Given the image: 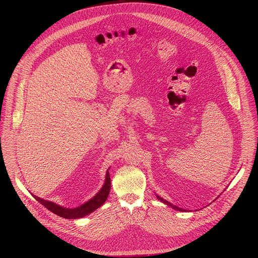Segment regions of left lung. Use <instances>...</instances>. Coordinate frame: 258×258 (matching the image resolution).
Returning a JSON list of instances; mask_svg holds the SVG:
<instances>
[{
	"label": "left lung",
	"mask_w": 258,
	"mask_h": 258,
	"mask_svg": "<svg viewBox=\"0 0 258 258\" xmlns=\"http://www.w3.org/2000/svg\"><path fill=\"white\" fill-rule=\"evenodd\" d=\"M156 197H157V199H159L161 202H163L164 204H166V205L170 206V207H171V208H173L174 210H178V211H187L186 209H183V208H179V207H177V206H175V205H172L170 202H168L167 200H165V199L161 198V197H160V196H158V195H156Z\"/></svg>",
	"instance_id": "left-lung-1"
}]
</instances>
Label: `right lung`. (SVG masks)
<instances>
[{
	"mask_svg": "<svg viewBox=\"0 0 258 258\" xmlns=\"http://www.w3.org/2000/svg\"><path fill=\"white\" fill-rule=\"evenodd\" d=\"M110 189H111V180H110V175H109V169L106 172V177H105V181L103 187L100 189V191L89 201H87L86 203H84L83 205L76 207V208H66L63 207L61 205H58L54 202L51 201H47L45 199H42L38 196H35L32 194V196L34 197L35 200H38L42 205H44L47 209H49L50 211H52L53 213L64 217V218H68V219H77V218H82L90 213H92L93 211H95L96 209H98L99 207H101L105 201L108 198Z\"/></svg>",
	"mask_w": 258,
	"mask_h": 258,
	"instance_id": "right-lung-1",
	"label": "right lung"
}]
</instances>
